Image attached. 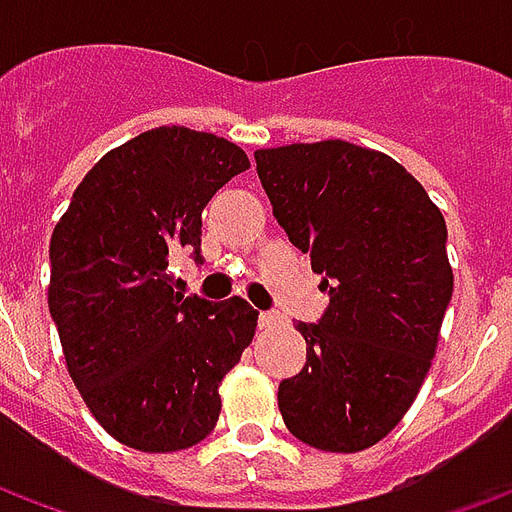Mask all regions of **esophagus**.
I'll use <instances>...</instances> for the list:
<instances>
[{
	"mask_svg": "<svg viewBox=\"0 0 512 512\" xmlns=\"http://www.w3.org/2000/svg\"><path fill=\"white\" fill-rule=\"evenodd\" d=\"M257 323L266 329V326H271V323H277V315H274V312H260V315H257Z\"/></svg>",
	"mask_w": 512,
	"mask_h": 512,
	"instance_id": "34e87169",
	"label": "esophagus"
}]
</instances>
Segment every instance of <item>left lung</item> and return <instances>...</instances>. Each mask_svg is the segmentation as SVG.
<instances>
[{
	"label": "left lung",
	"instance_id": "8db88e82",
	"mask_svg": "<svg viewBox=\"0 0 512 512\" xmlns=\"http://www.w3.org/2000/svg\"><path fill=\"white\" fill-rule=\"evenodd\" d=\"M257 175L290 244L329 290L299 323L307 365L279 384L288 430L323 452H359L403 419L452 299L447 224L395 158L343 139L257 150Z\"/></svg>",
	"mask_w": 512,
	"mask_h": 512
}]
</instances>
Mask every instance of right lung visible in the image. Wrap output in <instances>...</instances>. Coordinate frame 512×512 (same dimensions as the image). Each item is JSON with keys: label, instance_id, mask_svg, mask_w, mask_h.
Masks as SVG:
<instances>
[{"label": "right lung", "instance_id": "obj_1", "mask_svg": "<svg viewBox=\"0 0 512 512\" xmlns=\"http://www.w3.org/2000/svg\"><path fill=\"white\" fill-rule=\"evenodd\" d=\"M249 158L222 136L161 126L109 150L51 233L49 312L73 384L101 428L142 452L194 447L219 422L222 378L257 312L172 288L169 257H200L202 208Z\"/></svg>", "mask_w": 512, "mask_h": 512}]
</instances>
